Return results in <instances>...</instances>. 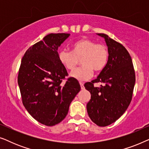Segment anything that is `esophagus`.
I'll return each mask as SVG.
<instances>
[{
  "mask_svg": "<svg viewBox=\"0 0 149 149\" xmlns=\"http://www.w3.org/2000/svg\"><path fill=\"white\" fill-rule=\"evenodd\" d=\"M79 83H80V85H81V89H85V87H84V83H83V82H80Z\"/></svg>",
  "mask_w": 149,
  "mask_h": 149,
  "instance_id": "1",
  "label": "esophagus"
}]
</instances>
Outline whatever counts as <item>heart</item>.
I'll return each mask as SVG.
<instances>
[{"instance_id": "heart-1", "label": "heart", "mask_w": 149, "mask_h": 149, "mask_svg": "<svg viewBox=\"0 0 149 149\" xmlns=\"http://www.w3.org/2000/svg\"><path fill=\"white\" fill-rule=\"evenodd\" d=\"M109 56V50L104 45L97 44L89 38H81L72 44L71 52L62 51L59 53L58 59L68 70H74L81 60L83 66L72 71L70 76L78 81H86L92 77L93 70L101 72L104 69Z\"/></svg>"}]
</instances>
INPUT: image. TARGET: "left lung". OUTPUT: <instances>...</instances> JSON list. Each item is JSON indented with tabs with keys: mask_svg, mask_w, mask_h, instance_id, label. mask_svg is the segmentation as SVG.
<instances>
[{
	"mask_svg": "<svg viewBox=\"0 0 149 149\" xmlns=\"http://www.w3.org/2000/svg\"><path fill=\"white\" fill-rule=\"evenodd\" d=\"M104 38L109 56L107 66L96 79L84 85L91 93L87 111L93 123L100 127L117 121L131 102L136 77L131 56L121 43L105 34H97ZM101 82L100 88L93 83Z\"/></svg>",
	"mask_w": 149,
	"mask_h": 149,
	"instance_id": "obj_1",
	"label": "left lung"
}]
</instances>
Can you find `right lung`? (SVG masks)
Returning a JSON list of instances; mask_svg holds the SVG:
<instances>
[{
    "instance_id": "1",
    "label": "right lung",
    "mask_w": 149,
    "mask_h": 149,
    "mask_svg": "<svg viewBox=\"0 0 149 149\" xmlns=\"http://www.w3.org/2000/svg\"><path fill=\"white\" fill-rule=\"evenodd\" d=\"M70 34H49L28 49L22 60L17 82L24 107L34 119L47 126L66 117L71 102L79 92L77 79L69 78L58 59V47Z\"/></svg>"
}]
</instances>
